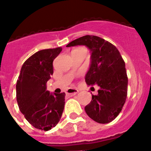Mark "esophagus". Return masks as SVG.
Returning <instances> with one entry per match:
<instances>
[{
  "mask_svg": "<svg viewBox=\"0 0 151 151\" xmlns=\"http://www.w3.org/2000/svg\"><path fill=\"white\" fill-rule=\"evenodd\" d=\"M78 92V90H77V89H70L68 90V92H67V95H70V96H73V95H76Z\"/></svg>",
  "mask_w": 151,
  "mask_h": 151,
  "instance_id": "1",
  "label": "esophagus"
}]
</instances>
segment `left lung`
<instances>
[{"label":"left lung","instance_id":"left-lung-1","mask_svg":"<svg viewBox=\"0 0 151 151\" xmlns=\"http://www.w3.org/2000/svg\"><path fill=\"white\" fill-rule=\"evenodd\" d=\"M77 45H85L91 53L85 81L100 87L98 95H92L85 111L97 123H110L120 114L127 98L128 77L124 61L115 46L99 37L83 36L67 47Z\"/></svg>","mask_w":151,"mask_h":151}]
</instances>
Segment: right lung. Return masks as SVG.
Here are the masks:
<instances>
[{
    "instance_id": "right-lung-1",
    "label": "right lung",
    "mask_w": 151,
    "mask_h": 151,
    "mask_svg": "<svg viewBox=\"0 0 151 151\" xmlns=\"http://www.w3.org/2000/svg\"><path fill=\"white\" fill-rule=\"evenodd\" d=\"M62 47L37 52L23 63L16 84L19 109L28 123L48 131L57 125L65 104V93H50L46 83L53 73V62Z\"/></svg>"
}]
</instances>
